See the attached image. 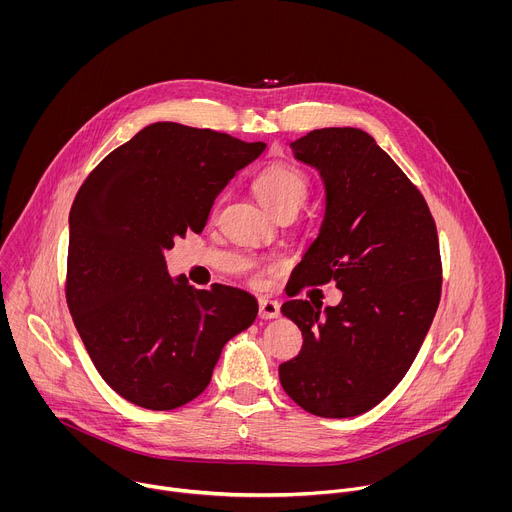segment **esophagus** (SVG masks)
<instances>
[{
  "instance_id": "1",
  "label": "esophagus",
  "mask_w": 512,
  "mask_h": 512,
  "mask_svg": "<svg viewBox=\"0 0 512 512\" xmlns=\"http://www.w3.org/2000/svg\"><path fill=\"white\" fill-rule=\"evenodd\" d=\"M279 314H281V306H279V302L269 300V298H261V300H259V316H261L263 320L277 318Z\"/></svg>"
}]
</instances>
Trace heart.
Returning a JSON list of instances; mask_svg holds the SVG:
<instances>
[{
  "label": "heart",
  "mask_w": 512,
  "mask_h": 512,
  "mask_svg": "<svg viewBox=\"0 0 512 512\" xmlns=\"http://www.w3.org/2000/svg\"><path fill=\"white\" fill-rule=\"evenodd\" d=\"M253 188H255L259 202L271 214H281L287 210L298 212L306 204L310 190H312V182L300 166L279 160V162H271L255 176ZM221 204H223V196L216 198L212 212H218ZM275 267H277L275 261L251 263V271H249L251 283L259 285L263 281V277L269 271H273Z\"/></svg>",
  "instance_id": "heart-1"
}]
</instances>
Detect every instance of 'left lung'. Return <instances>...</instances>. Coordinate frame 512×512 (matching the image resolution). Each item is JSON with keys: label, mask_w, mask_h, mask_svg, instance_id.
Wrapping results in <instances>:
<instances>
[{"label": "left lung", "mask_w": 512, "mask_h": 512, "mask_svg": "<svg viewBox=\"0 0 512 512\" xmlns=\"http://www.w3.org/2000/svg\"><path fill=\"white\" fill-rule=\"evenodd\" d=\"M291 148L328 194L320 235L291 273L294 296L334 279L342 302L281 306L304 346L279 381L308 413L354 417L399 385L425 340L442 298L440 239L423 194L367 131L314 129Z\"/></svg>", "instance_id": "8db88e82"}]
</instances>
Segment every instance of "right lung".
Returning <instances> with one entry per match:
<instances>
[{
  "label": "right lung",
  "mask_w": 512,
  "mask_h": 512,
  "mask_svg": "<svg viewBox=\"0 0 512 512\" xmlns=\"http://www.w3.org/2000/svg\"><path fill=\"white\" fill-rule=\"evenodd\" d=\"M263 141L152 123L87 176L68 216L64 296L103 381L133 405L170 411L210 383L223 346L249 328L243 289L174 283L164 251L202 233L216 194Z\"/></svg>",
  "instance_id": "1"
}]
</instances>
